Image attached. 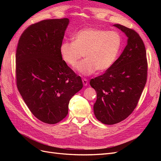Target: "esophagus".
Listing matches in <instances>:
<instances>
[{
  "instance_id": "1",
  "label": "esophagus",
  "mask_w": 161,
  "mask_h": 161,
  "mask_svg": "<svg viewBox=\"0 0 161 161\" xmlns=\"http://www.w3.org/2000/svg\"><path fill=\"white\" fill-rule=\"evenodd\" d=\"M82 80V83H83V85H85V86H86L87 85H88V83H89V81H88V80L87 79H83Z\"/></svg>"
}]
</instances>
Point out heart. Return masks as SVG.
<instances>
[{
	"mask_svg": "<svg viewBox=\"0 0 161 161\" xmlns=\"http://www.w3.org/2000/svg\"><path fill=\"white\" fill-rule=\"evenodd\" d=\"M122 39L114 31L88 28L78 32L73 42L62 43L60 52L67 64L75 66L84 55L83 60L76 66L83 75H90L97 70L103 72L114 64L121 50Z\"/></svg>",
	"mask_w": 161,
	"mask_h": 161,
	"instance_id": "1",
	"label": "heart"
}]
</instances>
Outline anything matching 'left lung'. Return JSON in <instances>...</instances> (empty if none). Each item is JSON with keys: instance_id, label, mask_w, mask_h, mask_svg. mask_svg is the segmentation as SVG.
Returning a JSON list of instances; mask_svg holds the SVG:
<instances>
[{"instance_id": "1", "label": "left lung", "mask_w": 161, "mask_h": 161, "mask_svg": "<svg viewBox=\"0 0 161 161\" xmlns=\"http://www.w3.org/2000/svg\"><path fill=\"white\" fill-rule=\"evenodd\" d=\"M114 26L127 36L128 44L111 68L90 81L97 92L95 115L108 125L119 123L132 113L147 82L148 71L147 52L139 34L119 24Z\"/></svg>"}]
</instances>
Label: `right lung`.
<instances>
[{"label":"right lung","mask_w":161,"mask_h":161,"mask_svg":"<svg viewBox=\"0 0 161 161\" xmlns=\"http://www.w3.org/2000/svg\"><path fill=\"white\" fill-rule=\"evenodd\" d=\"M69 19H46L23 32L16 52L17 89L32 114L54 124L66 118L81 78L62 60L60 48Z\"/></svg>","instance_id":"1"}]
</instances>
